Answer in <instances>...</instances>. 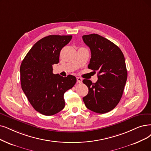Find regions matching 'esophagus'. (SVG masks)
Wrapping results in <instances>:
<instances>
[{"mask_svg":"<svg viewBox=\"0 0 151 151\" xmlns=\"http://www.w3.org/2000/svg\"><path fill=\"white\" fill-rule=\"evenodd\" d=\"M77 81L78 83H81L82 82V78H81V77H77Z\"/></svg>","mask_w":151,"mask_h":151,"instance_id":"esophagus-1","label":"esophagus"}]
</instances>
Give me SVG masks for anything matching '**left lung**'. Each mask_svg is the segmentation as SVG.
Here are the masks:
<instances>
[{"instance_id": "obj_1", "label": "left lung", "mask_w": 151, "mask_h": 151, "mask_svg": "<svg viewBox=\"0 0 151 151\" xmlns=\"http://www.w3.org/2000/svg\"><path fill=\"white\" fill-rule=\"evenodd\" d=\"M82 39L91 51L88 68L98 71L95 83L83 80L88 88L83 101L88 109L93 112H109L121 100L127 80L124 55L118 46L99 35H83Z\"/></svg>"}]
</instances>
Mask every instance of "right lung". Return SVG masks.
<instances>
[{"label":"right lung","mask_w":151,"mask_h":151,"mask_svg":"<svg viewBox=\"0 0 151 151\" xmlns=\"http://www.w3.org/2000/svg\"><path fill=\"white\" fill-rule=\"evenodd\" d=\"M71 35H50L36 43L20 65L23 92L35 110L46 116L61 111L64 94L74 87L75 76L63 77L52 73V65L59 62L60 51L72 39Z\"/></svg>","instance_id":"right-lung-1"}]
</instances>
